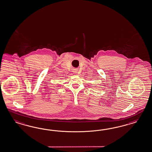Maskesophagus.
<instances>
[{"instance_id":"1","label":"esophagus","mask_w":152,"mask_h":152,"mask_svg":"<svg viewBox=\"0 0 152 152\" xmlns=\"http://www.w3.org/2000/svg\"><path fill=\"white\" fill-rule=\"evenodd\" d=\"M72 72H74V74H77L78 73V70L77 69H74V70H72Z\"/></svg>"}]
</instances>
